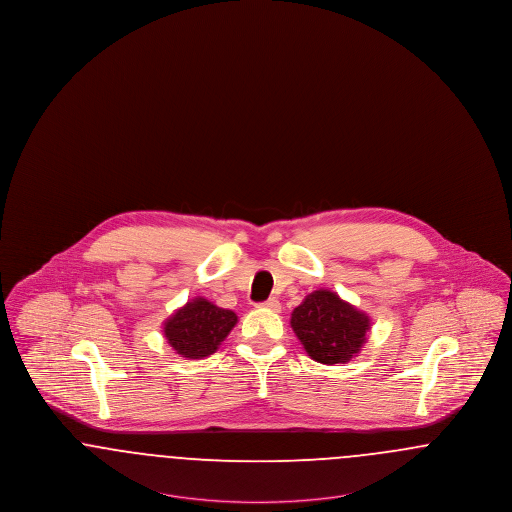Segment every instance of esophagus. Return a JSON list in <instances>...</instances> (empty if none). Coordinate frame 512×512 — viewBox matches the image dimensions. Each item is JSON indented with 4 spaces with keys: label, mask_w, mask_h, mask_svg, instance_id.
Instances as JSON below:
<instances>
[{
    "label": "esophagus",
    "mask_w": 512,
    "mask_h": 512,
    "mask_svg": "<svg viewBox=\"0 0 512 512\" xmlns=\"http://www.w3.org/2000/svg\"><path fill=\"white\" fill-rule=\"evenodd\" d=\"M259 307H263V309H268V311H272V313H280V309H282V305H280V301L278 299H267L265 303H261Z\"/></svg>",
    "instance_id": "obj_1"
}]
</instances>
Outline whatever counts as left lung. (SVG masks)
Instances as JSON below:
<instances>
[{
  "instance_id": "8db88e82",
  "label": "left lung",
  "mask_w": 512,
  "mask_h": 512,
  "mask_svg": "<svg viewBox=\"0 0 512 512\" xmlns=\"http://www.w3.org/2000/svg\"><path fill=\"white\" fill-rule=\"evenodd\" d=\"M290 324L313 361L336 365L357 357L370 330V317L338 293L317 290L293 309Z\"/></svg>"
}]
</instances>
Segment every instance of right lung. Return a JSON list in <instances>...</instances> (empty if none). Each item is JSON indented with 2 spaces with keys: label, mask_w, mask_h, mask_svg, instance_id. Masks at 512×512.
Returning a JSON list of instances; mask_svg holds the SVG:
<instances>
[{
  "label": "right lung",
  "mask_w": 512,
  "mask_h": 512,
  "mask_svg": "<svg viewBox=\"0 0 512 512\" xmlns=\"http://www.w3.org/2000/svg\"><path fill=\"white\" fill-rule=\"evenodd\" d=\"M236 322L234 311L217 307L205 297H195L165 320L163 334L180 357L203 359L219 349Z\"/></svg>",
  "instance_id": "obj_1"
}]
</instances>
